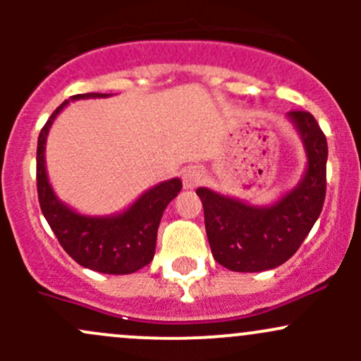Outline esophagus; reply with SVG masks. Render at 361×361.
Segmentation results:
<instances>
[{"label":"esophagus","instance_id":"obj_1","mask_svg":"<svg viewBox=\"0 0 361 361\" xmlns=\"http://www.w3.org/2000/svg\"><path fill=\"white\" fill-rule=\"evenodd\" d=\"M202 181H204V173L201 167L192 166L183 171V187L187 188V190H192V188H195L197 185H201Z\"/></svg>","mask_w":361,"mask_h":361}]
</instances>
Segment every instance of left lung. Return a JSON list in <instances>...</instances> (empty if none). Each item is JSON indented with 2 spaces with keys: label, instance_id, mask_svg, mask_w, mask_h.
I'll return each mask as SVG.
<instances>
[{
  "label": "left lung",
  "instance_id": "8db88e82",
  "mask_svg": "<svg viewBox=\"0 0 361 361\" xmlns=\"http://www.w3.org/2000/svg\"><path fill=\"white\" fill-rule=\"evenodd\" d=\"M305 152L300 181L267 206H253L238 197L197 188L204 206L207 241L214 260L235 272H262L285 264L300 248L322 213L326 192L329 147L314 116L290 111Z\"/></svg>",
  "mask_w": 361,
  "mask_h": 361
}]
</instances>
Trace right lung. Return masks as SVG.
<instances>
[{"label": "right lung", "mask_w": 361, "mask_h": 361, "mask_svg": "<svg viewBox=\"0 0 361 361\" xmlns=\"http://www.w3.org/2000/svg\"><path fill=\"white\" fill-rule=\"evenodd\" d=\"M111 94H78L64 101L47 120L36 150V183L42 213L61 246L75 262L103 274H133L154 260L160 218L167 204L181 190L180 178L160 181L120 213L83 214L61 201L50 185L45 147L50 127L69 101L101 99Z\"/></svg>", "instance_id": "obj_1"}]
</instances>
